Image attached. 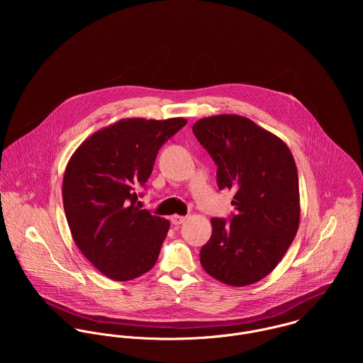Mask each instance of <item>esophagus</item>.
I'll return each mask as SVG.
<instances>
[{"label":"esophagus","instance_id":"34e87169","mask_svg":"<svg viewBox=\"0 0 363 363\" xmlns=\"http://www.w3.org/2000/svg\"><path fill=\"white\" fill-rule=\"evenodd\" d=\"M184 220H186V216H183V215L174 213V215L170 216V222H172L173 225H182Z\"/></svg>","mask_w":363,"mask_h":363}]
</instances>
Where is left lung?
I'll list each match as a JSON object with an SVG mask.
<instances>
[{"mask_svg": "<svg viewBox=\"0 0 363 363\" xmlns=\"http://www.w3.org/2000/svg\"><path fill=\"white\" fill-rule=\"evenodd\" d=\"M193 133L218 166L219 190L235 193L232 206L238 211L230 222L211 219L201 265L230 286L259 282L282 259L299 228L295 159L279 137L243 116L204 117Z\"/></svg>", "mask_w": 363, "mask_h": 363, "instance_id": "obj_1", "label": "left lung"}]
</instances>
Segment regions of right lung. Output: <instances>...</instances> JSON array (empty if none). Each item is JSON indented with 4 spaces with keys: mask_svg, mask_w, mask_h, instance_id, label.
I'll use <instances>...</instances> for the list:
<instances>
[{
    "mask_svg": "<svg viewBox=\"0 0 363 363\" xmlns=\"http://www.w3.org/2000/svg\"><path fill=\"white\" fill-rule=\"evenodd\" d=\"M187 120L121 118L88 137L69 157L62 204L72 239L104 275L130 281L154 265L169 220L137 204L157 151Z\"/></svg>",
    "mask_w": 363,
    "mask_h": 363,
    "instance_id": "1",
    "label": "right lung"
}]
</instances>
